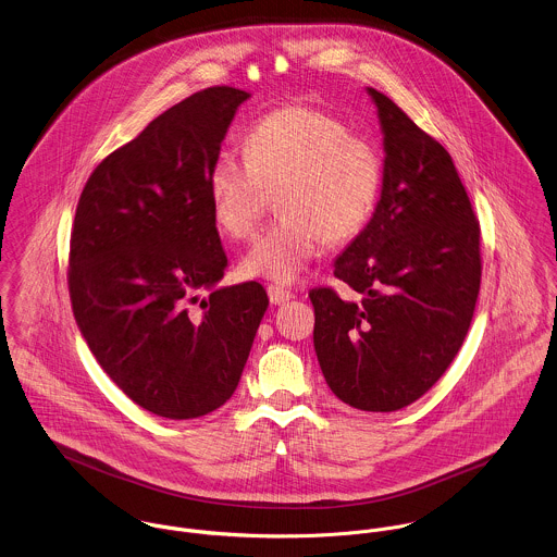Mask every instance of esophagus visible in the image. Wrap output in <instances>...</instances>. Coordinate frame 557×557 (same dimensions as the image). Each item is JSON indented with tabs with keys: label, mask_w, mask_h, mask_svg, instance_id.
<instances>
[{
	"label": "esophagus",
	"mask_w": 557,
	"mask_h": 557,
	"mask_svg": "<svg viewBox=\"0 0 557 557\" xmlns=\"http://www.w3.org/2000/svg\"><path fill=\"white\" fill-rule=\"evenodd\" d=\"M268 298H270V302L276 307V305L289 302V300L294 298V294H292L289 289L281 287V285H268Z\"/></svg>",
	"instance_id": "esophagus-1"
}]
</instances>
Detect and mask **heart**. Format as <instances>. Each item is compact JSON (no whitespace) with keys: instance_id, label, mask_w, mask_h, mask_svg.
Wrapping results in <instances>:
<instances>
[{"instance_id":"1","label":"heart","mask_w":557,"mask_h":557,"mask_svg":"<svg viewBox=\"0 0 557 557\" xmlns=\"http://www.w3.org/2000/svg\"><path fill=\"white\" fill-rule=\"evenodd\" d=\"M246 154H216L208 197L219 230L234 239L252 236L265 190H276L283 214L242 259L248 276L292 283L323 246L358 238L384 186L380 146L351 133L338 115L311 104H285L255 120Z\"/></svg>"}]
</instances>
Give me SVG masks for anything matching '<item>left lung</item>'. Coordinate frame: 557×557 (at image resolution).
<instances>
[{"instance_id":"left-lung-1","label":"left lung","mask_w":557,"mask_h":557,"mask_svg":"<svg viewBox=\"0 0 557 557\" xmlns=\"http://www.w3.org/2000/svg\"><path fill=\"white\" fill-rule=\"evenodd\" d=\"M384 131V186L364 232L334 261L349 287H315L313 343L343 403L397 411L459 354L480 292V225L446 148L369 87Z\"/></svg>"}]
</instances>
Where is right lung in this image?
Returning a JSON list of instances; mask_svg holds the SVG:
<instances>
[{"instance_id":"right-lung-1","label":"right lung","mask_w":557,"mask_h":557,"mask_svg":"<svg viewBox=\"0 0 557 557\" xmlns=\"http://www.w3.org/2000/svg\"><path fill=\"white\" fill-rule=\"evenodd\" d=\"M246 98L214 85L166 109L94 169L75 214L69 292L81 334L126 397L169 420L227 403L268 309L255 281L214 287L227 255L206 180Z\"/></svg>"}]
</instances>
